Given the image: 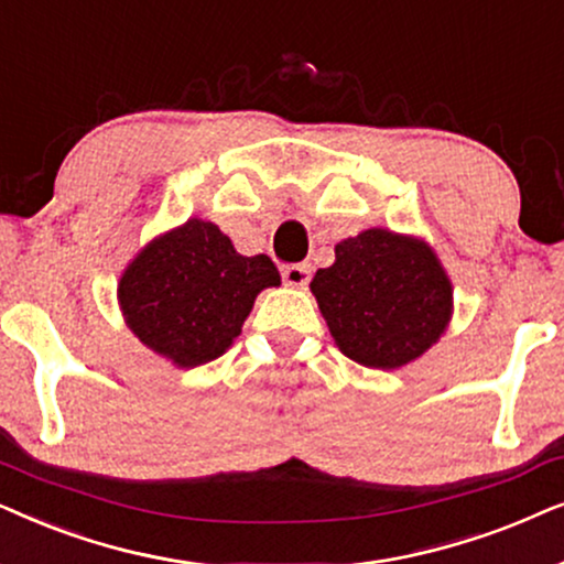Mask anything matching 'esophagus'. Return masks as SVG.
I'll use <instances>...</instances> for the list:
<instances>
[{
    "label": "esophagus",
    "instance_id": "obj_1",
    "mask_svg": "<svg viewBox=\"0 0 564 564\" xmlns=\"http://www.w3.org/2000/svg\"><path fill=\"white\" fill-rule=\"evenodd\" d=\"M283 281L289 283V286H296V289H304L306 283H310L312 278V268L306 265V262H296V265H286L281 270Z\"/></svg>",
    "mask_w": 564,
    "mask_h": 564
}]
</instances>
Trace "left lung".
<instances>
[{
  "label": "left lung",
  "mask_w": 564,
  "mask_h": 564,
  "mask_svg": "<svg viewBox=\"0 0 564 564\" xmlns=\"http://www.w3.org/2000/svg\"><path fill=\"white\" fill-rule=\"evenodd\" d=\"M312 294L340 350L369 369H400L423 356L452 317V283L435 252L387 229L343 239Z\"/></svg>",
  "instance_id": "8db88e82"
}]
</instances>
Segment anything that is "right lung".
Segmentation results:
<instances>
[{
	"label": "right lung",
	"mask_w": 564,
	"mask_h": 564,
	"mask_svg": "<svg viewBox=\"0 0 564 564\" xmlns=\"http://www.w3.org/2000/svg\"><path fill=\"white\" fill-rule=\"evenodd\" d=\"M278 283L268 254L245 258L216 224L191 219L139 252L118 299L141 343L193 369L229 348L254 296Z\"/></svg>",
	"instance_id": "right-lung-1"
}]
</instances>
